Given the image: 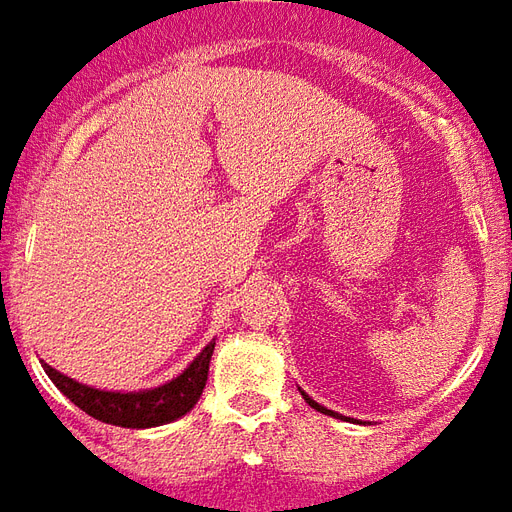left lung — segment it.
I'll use <instances>...</instances> for the list:
<instances>
[{
	"label": "left lung",
	"mask_w": 512,
	"mask_h": 512,
	"mask_svg": "<svg viewBox=\"0 0 512 512\" xmlns=\"http://www.w3.org/2000/svg\"><path fill=\"white\" fill-rule=\"evenodd\" d=\"M303 397H306V402H308V405H311V408H314V411L328 413V416H339V413H333V411H328V408H322L320 402H314V400H311V397H308V394H303Z\"/></svg>",
	"instance_id": "8db88e82"
}]
</instances>
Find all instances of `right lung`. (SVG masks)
<instances>
[{
  "instance_id": "1",
  "label": "right lung",
  "mask_w": 512,
  "mask_h": 512,
  "mask_svg": "<svg viewBox=\"0 0 512 512\" xmlns=\"http://www.w3.org/2000/svg\"><path fill=\"white\" fill-rule=\"evenodd\" d=\"M215 353V342H209L198 353V358L192 361L179 378H173L165 386L146 391H101L85 383H76L74 378H68L63 372H57L49 364H43L46 375L52 380L57 389L63 391L68 400L74 402L76 408L99 419V422L115 424V427H157V424H168L173 419H179L187 411H192V405L201 400L204 394L206 378H209V361Z\"/></svg>"
}]
</instances>
